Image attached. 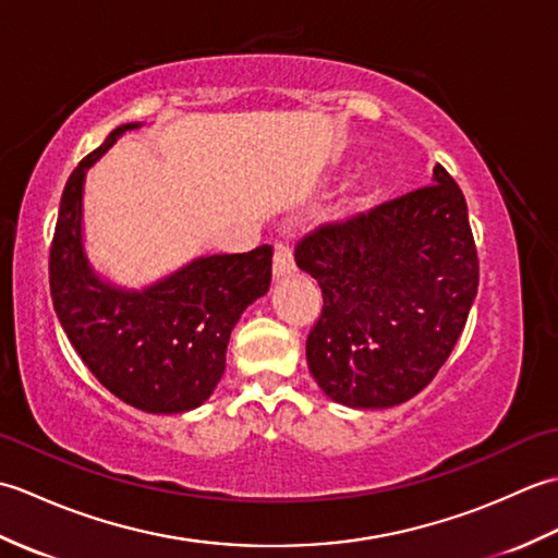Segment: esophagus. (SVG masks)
Listing matches in <instances>:
<instances>
[{
    "instance_id": "esophagus-1",
    "label": "esophagus",
    "mask_w": 558,
    "mask_h": 558,
    "mask_svg": "<svg viewBox=\"0 0 558 558\" xmlns=\"http://www.w3.org/2000/svg\"><path fill=\"white\" fill-rule=\"evenodd\" d=\"M294 272V258L292 248L288 244H278L276 254H272V278H286Z\"/></svg>"
}]
</instances>
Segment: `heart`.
I'll list each match as a JSON object with an SVG mask.
<instances>
[{"label": "heart", "instance_id": "obj_1", "mask_svg": "<svg viewBox=\"0 0 558 558\" xmlns=\"http://www.w3.org/2000/svg\"><path fill=\"white\" fill-rule=\"evenodd\" d=\"M369 192H372V194L376 192V184H374V182H369Z\"/></svg>", "mask_w": 558, "mask_h": 558}]
</instances>
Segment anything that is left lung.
Listing matches in <instances>:
<instances>
[{
    "label": "left lung",
    "mask_w": 558,
    "mask_h": 558,
    "mask_svg": "<svg viewBox=\"0 0 558 558\" xmlns=\"http://www.w3.org/2000/svg\"><path fill=\"white\" fill-rule=\"evenodd\" d=\"M294 260L324 294L310 372L330 400L360 410L400 405L432 384L480 286L465 196L441 165L434 184L316 228Z\"/></svg>",
    "instance_id": "8db88e82"
}]
</instances>
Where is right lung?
Here are the masks:
<instances>
[{"label":"right lung","mask_w":558,"mask_h":558,"mask_svg":"<svg viewBox=\"0 0 558 558\" xmlns=\"http://www.w3.org/2000/svg\"><path fill=\"white\" fill-rule=\"evenodd\" d=\"M138 126H117L66 180L50 246V294L69 342L112 396L136 410L174 414L204 405L216 390L234 324L270 286L272 246L201 256L141 292L102 280L83 252V180Z\"/></svg>","instance_id":"1"}]
</instances>
